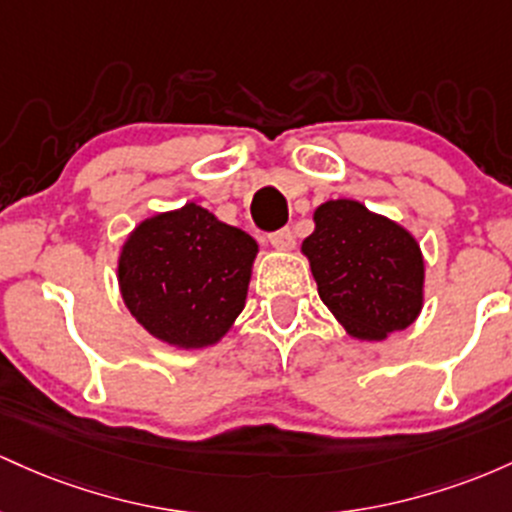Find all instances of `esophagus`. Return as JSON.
<instances>
[{"mask_svg":"<svg viewBox=\"0 0 512 512\" xmlns=\"http://www.w3.org/2000/svg\"><path fill=\"white\" fill-rule=\"evenodd\" d=\"M268 241H271L275 249H280V251L292 249V246H295V232H292L290 227H283V229H278V232L268 234Z\"/></svg>","mask_w":512,"mask_h":512,"instance_id":"1","label":"esophagus"}]
</instances>
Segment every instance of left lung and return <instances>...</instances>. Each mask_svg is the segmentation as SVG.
Instances as JSON below:
<instances>
[{
  "label": "left lung",
  "instance_id": "obj_1",
  "mask_svg": "<svg viewBox=\"0 0 512 512\" xmlns=\"http://www.w3.org/2000/svg\"><path fill=\"white\" fill-rule=\"evenodd\" d=\"M302 241L319 297L350 336L382 341L413 324L423 307V258L416 239L355 200H329Z\"/></svg>",
  "mask_w": 512,
  "mask_h": 512
}]
</instances>
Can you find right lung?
Listing matches in <instances>:
<instances>
[{
	"instance_id": "obj_1",
	"label": "right lung",
	"mask_w": 512,
	"mask_h": 512,
	"mask_svg": "<svg viewBox=\"0 0 512 512\" xmlns=\"http://www.w3.org/2000/svg\"><path fill=\"white\" fill-rule=\"evenodd\" d=\"M256 251L249 234L188 203L130 234L118 261L120 292L159 341L210 346L244 309Z\"/></svg>"
}]
</instances>
